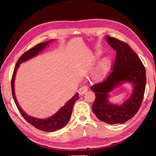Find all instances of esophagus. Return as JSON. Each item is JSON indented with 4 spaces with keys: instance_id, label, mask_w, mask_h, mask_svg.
<instances>
[{
    "instance_id": "esophagus-1",
    "label": "esophagus",
    "mask_w": 156,
    "mask_h": 156,
    "mask_svg": "<svg viewBox=\"0 0 156 156\" xmlns=\"http://www.w3.org/2000/svg\"><path fill=\"white\" fill-rule=\"evenodd\" d=\"M88 91V88L87 87H82L80 88V92L81 94H84Z\"/></svg>"
}]
</instances>
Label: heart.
Returning a JSON list of instances; mask_svg holds the SVG:
<instances>
[{"mask_svg": "<svg viewBox=\"0 0 156 156\" xmlns=\"http://www.w3.org/2000/svg\"><path fill=\"white\" fill-rule=\"evenodd\" d=\"M101 53L98 52L95 54V55L90 60H88L82 64V68L84 69H87L93 64V63L96 62L100 58ZM111 66V61L108 58L102 59L101 61L98 62V64L96 66V67L92 69L90 74V78L93 81H99L104 77L105 74H107L108 69Z\"/></svg>", "mask_w": 156, "mask_h": 156, "instance_id": "heart-1", "label": "heart"}]
</instances>
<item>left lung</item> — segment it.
Listing matches in <instances>:
<instances>
[{"label": "left lung", "mask_w": 156, "mask_h": 156, "mask_svg": "<svg viewBox=\"0 0 156 156\" xmlns=\"http://www.w3.org/2000/svg\"><path fill=\"white\" fill-rule=\"evenodd\" d=\"M107 40L117 51V55L112 72L102 82L90 87L96 97L92 111L99 120L106 123H124L133 117L141 105L146 85L145 68L127 44L108 35ZM125 81L134 86L130 97L121 105L110 104L108 100V92Z\"/></svg>", "instance_id": "1"}]
</instances>
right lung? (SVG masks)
<instances>
[{
    "instance_id": "add662e5",
    "label": "right lung",
    "mask_w": 156,
    "mask_h": 156,
    "mask_svg": "<svg viewBox=\"0 0 156 156\" xmlns=\"http://www.w3.org/2000/svg\"><path fill=\"white\" fill-rule=\"evenodd\" d=\"M53 40H49L44 43H41L34 46V48L29 49L28 51L25 52L21 57L18 59L17 62L14 69L13 72L12 79H11V89H12V94L13 99H14L15 102L16 104V107L19 111L20 113L21 114L24 119L27 121L29 123H30L31 125L34 126L35 128H37L39 130L46 132H52L54 131H57L63 128L68 123L69 121V119L71 117V115L72 112L73 106H74L75 102L78 100L79 97L78 93H76L74 97H73L70 100H69L66 105L62 107L59 110L54 114L51 117H49L45 119H37L31 117L27 115L25 112L23 111L21 108L18 104V102L16 101L15 94V88H14V82H15V78L16 73V69H18L20 64L25 61H27L28 59L35 57L36 55H37L42 49H44L45 46L50 44V42Z\"/></svg>"
}]
</instances>
